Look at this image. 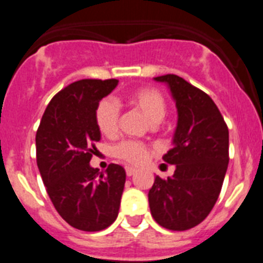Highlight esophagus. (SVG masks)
<instances>
[{
    "mask_svg": "<svg viewBox=\"0 0 263 263\" xmlns=\"http://www.w3.org/2000/svg\"><path fill=\"white\" fill-rule=\"evenodd\" d=\"M125 171H126L127 176H133L134 174L137 173V170L133 168V167H126V168H125Z\"/></svg>",
    "mask_w": 263,
    "mask_h": 263,
    "instance_id": "esophagus-1",
    "label": "esophagus"
}]
</instances>
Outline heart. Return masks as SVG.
<instances>
[{
	"label": "heart",
	"mask_w": 263,
	"mask_h": 263,
	"mask_svg": "<svg viewBox=\"0 0 263 263\" xmlns=\"http://www.w3.org/2000/svg\"><path fill=\"white\" fill-rule=\"evenodd\" d=\"M127 105L142 111L153 125L159 124L167 111L166 97L155 88L143 87L130 92L125 97ZM96 126L106 137H115L120 127V109L111 99H103L97 104L95 110ZM113 155L130 164H139L145 162L148 155V148L145 143L132 139L121 141L113 147Z\"/></svg>",
	"instance_id": "1"
}]
</instances>
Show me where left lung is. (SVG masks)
Masks as SVG:
<instances>
[{
	"label": "left lung",
	"mask_w": 263,
	"mask_h": 263,
	"mask_svg": "<svg viewBox=\"0 0 263 263\" xmlns=\"http://www.w3.org/2000/svg\"><path fill=\"white\" fill-rule=\"evenodd\" d=\"M170 87L178 108L174 147L163 157L175 164L173 176H157L148 191L155 221L170 231H187L210 215L229 163V132L205 92L178 75L154 78Z\"/></svg>",
	"instance_id": "1"
}]
</instances>
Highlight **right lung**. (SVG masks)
Masks as SVG:
<instances>
[{"instance_id":"obj_1","label":"right lung","mask_w":263,"mask_h":263,"mask_svg":"<svg viewBox=\"0 0 263 263\" xmlns=\"http://www.w3.org/2000/svg\"><path fill=\"white\" fill-rule=\"evenodd\" d=\"M117 79H83L52 97L36 130V163L46 191L71 227L103 231L118 216L124 192V167L110 163L105 173L89 166L100 141L95 110L117 85Z\"/></svg>"}]
</instances>
